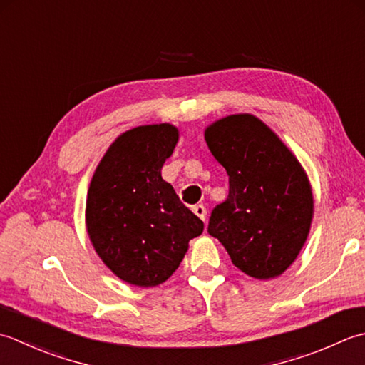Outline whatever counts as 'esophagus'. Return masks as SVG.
Returning <instances> with one entry per match:
<instances>
[{
	"label": "esophagus",
	"instance_id": "obj_1",
	"mask_svg": "<svg viewBox=\"0 0 365 365\" xmlns=\"http://www.w3.org/2000/svg\"><path fill=\"white\" fill-rule=\"evenodd\" d=\"M192 210H193V212H195L197 215H198V217L200 219H202V220H206V207L203 206V205H197V206H193L192 207Z\"/></svg>",
	"mask_w": 365,
	"mask_h": 365
}]
</instances>
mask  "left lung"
<instances>
[{
  "label": "left lung",
  "instance_id": "left-lung-1",
  "mask_svg": "<svg viewBox=\"0 0 365 365\" xmlns=\"http://www.w3.org/2000/svg\"><path fill=\"white\" fill-rule=\"evenodd\" d=\"M205 140L228 175V197L214 207L207 232L244 274L279 277L299 255L314 219L306 170L277 133L250 113L214 121Z\"/></svg>",
  "mask_w": 365,
  "mask_h": 365
}]
</instances>
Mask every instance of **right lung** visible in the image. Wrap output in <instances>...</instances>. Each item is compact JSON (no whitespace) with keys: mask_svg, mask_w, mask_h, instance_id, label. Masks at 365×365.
<instances>
[{"mask_svg":"<svg viewBox=\"0 0 365 365\" xmlns=\"http://www.w3.org/2000/svg\"><path fill=\"white\" fill-rule=\"evenodd\" d=\"M178 140L180 130L168 123L125 130L108 146L89 182V241L125 284H163L181 264L189 241L203 233V222L160 173Z\"/></svg>","mask_w":365,"mask_h":365,"instance_id":"obj_1","label":"right lung"}]
</instances>
